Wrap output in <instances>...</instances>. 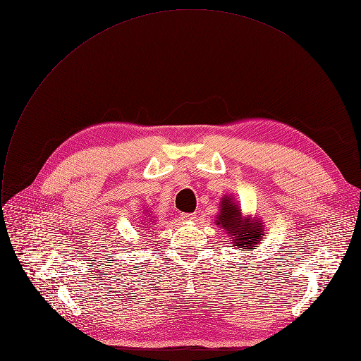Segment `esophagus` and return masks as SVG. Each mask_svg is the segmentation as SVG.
Returning <instances> with one entry per match:
<instances>
[{"mask_svg": "<svg viewBox=\"0 0 361 361\" xmlns=\"http://www.w3.org/2000/svg\"><path fill=\"white\" fill-rule=\"evenodd\" d=\"M181 219L185 220V221H194L195 220V214L194 213H185V214L181 216Z\"/></svg>", "mask_w": 361, "mask_h": 361, "instance_id": "1", "label": "esophagus"}]
</instances>
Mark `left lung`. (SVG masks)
Segmentation results:
<instances>
[{
	"label": "left lung",
	"instance_id": "left-lung-1",
	"mask_svg": "<svg viewBox=\"0 0 361 361\" xmlns=\"http://www.w3.org/2000/svg\"><path fill=\"white\" fill-rule=\"evenodd\" d=\"M220 202V214L216 224L231 237L233 245H237L241 251H252L254 247L263 241V223L257 219L243 217L241 210L231 197L224 195Z\"/></svg>",
	"mask_w": 361,
	"mask_h": 361
}]
</instances>
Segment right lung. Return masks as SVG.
Masks as SVG:
<instances>
[{
    "instance_id": "1",
    "label": "right lung",
    "mask_w": 361,
    "mask_h": 361,
    "mask_svg": "<svg viewBox=\"0 0 361 361\" xmlns=\"http://www.w3.org/2000/svg\"><path fill=\"white\" fill-rule=\"evenodd\" d=\"M144 210H145V209H144Z\"/></svg>"
}]
</instances>
